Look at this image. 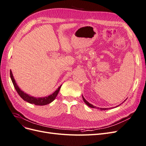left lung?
<instances>
[{"label": "left lung", "instance_id": "left-lung-1", "mask_svg": "<svg viewBox=\"0 0 146 146\" xmlns=\"http://www.w3.org/2000/svg\"><path fill=\"white\" fill-rule=\"evenodd\" d=\"M82 98H83V99L84 102H85V104L88 106V107H90V108H97V109H99V110H108V109H111V108H99V107H96V106H94L93 105H92V104H91L90 103L88 102V101H87L85 98H83V96H82ZM125 100H126V99H125L124 101H123L122 103L124 102H125ZM120 105H121V104H119V105L116 106L115 107H119V106ZM115 107H114V108H115ZM113 108H114V107H113Z\"/></svg>", "mask_w": 146, "mask_h": 146}]
</instances>
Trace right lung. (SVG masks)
Here are the masks:
<instances>
[{
    "label": "right lung",
    "instance_id": "add662e5",
    "mask_svg": "<svg viewBox=\"0 0 146 146\" xmlns=\"http://www.w3.org/2000/svg\"><path fill=\"white\" fill-rule=\"evenodd\" d=\"M10 77L11 79V81L13 83V85H14V87L15 88V90H16L17 92L18 93L19 96L21 98L23 99L24 100L27 102L32 104H35L36 105H46L47 104H48L51 103L52 102L54 101L55 99L56 98V96L58 95L59 91L61 88V86H60L58 89H57L54 93H52V94L44 97V98H35V97L33 96H31L27 94H26L25 92H24L23 91H22L19 87L17 86V85L16 83V81L15 80V78L13 76V74L11 70H10Z\"/></svg>",
    "mask_w": 146,
    "mask_h": 146
}]
</instances>
